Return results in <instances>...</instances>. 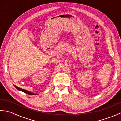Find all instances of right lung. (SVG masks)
Here are the masks:
<instances>
[{"instance_id": "1", "label": "right lung", "mask_w": 121, "mask_h": 121, "mask_svg": "<svg viewBox=\"0 0 121 121\" xmlns=\"http://www.w3.org/2000/svg\"><path fill=\"white\" fill-rule=\"evenodd\" d=\"M16 88L17 90H19V91H21L22 92H24V93L26 94H28V95H37V94H35V93H33V92H30V91H27V90H25V89H22L21 88H19V87H18L17 86H16L15 85H13Z\"/></svg>"}]
</instances>
